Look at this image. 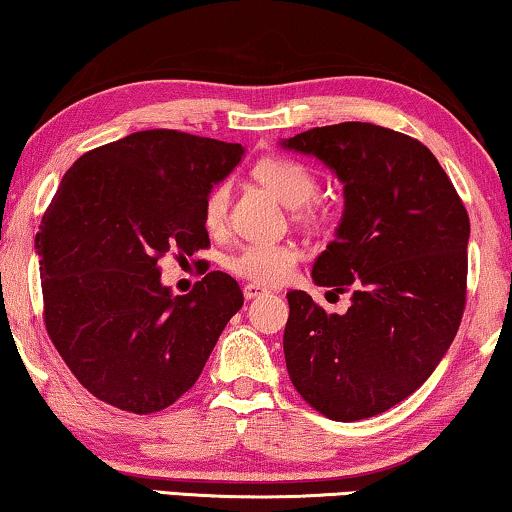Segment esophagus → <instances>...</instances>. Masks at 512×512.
<instances>
[{"label": "esophagus", "mask_w": 512, "mask_h": 512, "mask_svg": "<svg viewBox=\"0 0 512 512\" xmlns=\"http://www.w3.org/2000/svg\"><path fill=\"white\" fill-rule=\"evenodd\" d=\"M242 291H244V298H247V300L261 298V295H263V293H268V291H265V288H263V286H258V284H247V286H244V288H242Z\"/></svg>", "instance_id": "1"}]
</instances>
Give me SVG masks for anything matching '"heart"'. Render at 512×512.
<instances>
[{"instance_id":"heart-1","label":"heart","mask_w":512,"mask_h":512,"mask_svg":"<svg viewBox=\"0 0 512 512\" xmlns=\"http://www.w3.org/2000/svg\"><path fill=\"white\" fill-rule=\"evenodd\" d=\"M256 180L268 187L274 196L279 198L286 207H305L311 198L316 196V177L311 170L305 168L293 159H263L261 164L254 168ZM228 189L226 182L217 184L210 189L203 203V224L210 231H219L226 221L228 210ZM298 263V251L291 244H268L256 242L247 244L240 251L228 258V270L240 274V277L254 281V284H281L291 277V272Z\"/></svg>"}]
</instances>
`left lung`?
I'll return each instance as SVG.
<instances>
[{
    "label": "left lung",
    "instance_id": "left-lung-1",
    "mask_svg": "<svg viewBox=\"0 0 512 512\" xmlns=\"http://www.w3.org/2000/svg\"><path fill=\"white\" fill-rule=\"evenodd\" d=\"M344 184L335 240L311 268L316 286L351 288L346 314L286 293L288 376L323 416H379L416 392L448 353L466 295L469 214L420 140L369 122L279 140Z\"/></svg>",
    "mask_w": 512,
    "mask_h": 512
}]
</instances>
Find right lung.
I'll return each instance as SVG.
<instances>
[{"instance_id": "add662e5", "label": "right lung", "mask_w": 512, "mask_h": 512, "mask_svg": "<svg viewBox=\"0 0 512 512\" xmlns=\"http://www.w3.org/2000/svg\"><path fill=\"white\" fill-rule=\"evenodd\" d=\"M244 157L240 143L152 129L101 145L66 170L34 249L46 328L73 376L131 413H154L198 381L242 307L238 281L207 272L189 295L159 258L210 244L203 203Z\"/></svg>"}]
</instances>
